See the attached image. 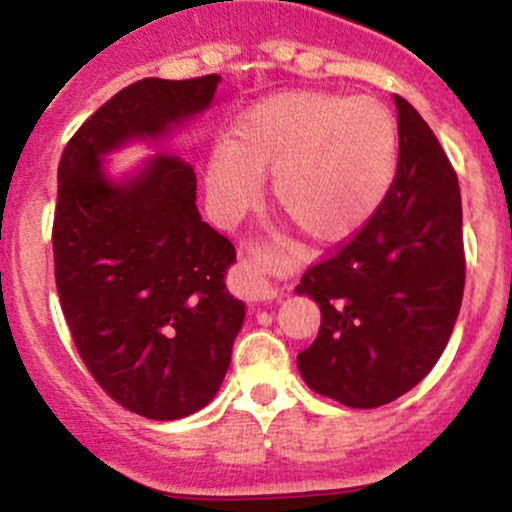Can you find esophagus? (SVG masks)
Listing matches in <instances>:
<instances>
[{"mask_svg": "<svg viewBox=\"0 0 512 512\" xmlns=\"http://www.w3.org/2000/svg\"><path fill=\"white\" fill-rule=\"evenodd\" d=\"M236 276L238 291L243 293L248 301H269V298L276 296L272 269H269L267 257H264L262 252H245L238 262Z\"/></svg>", "mask_w": 512, "mask_h": 512, "instance_id": "1", "label": "esophagus"}]
</instances>
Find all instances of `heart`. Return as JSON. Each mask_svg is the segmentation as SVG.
Returning a JSON list of instances; mask_svg holds the SVG:
<instances>
[{"instance_id":"obj_1","label":"heart","mask_w":512,"mask_h":512,"mask_svg":"<svg viewBox=\"0 0 512 512\" xmlns=\"http://www.w3.org/2000/svg\"><path fill=\"white\" fill-rule=\"evenodd\" d=\"M397 168V125L370 96L293 91L250 108L204 168L211 207L233 219L272 170V195L313 240L351 236L380 207Z\"/></svg>"}]
</instances>
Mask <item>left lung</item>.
<instances>
[{"instance_id":"1","label":"left lung","mask_w":512,"mask_h":512,"mask_svg":"<svg viewBox=\"0 0 512 512\" xmlns=\"http://www.w3.org/2000/svg\"><path fill=\"white\" fill-rule=\"evenodd\" d=\"M399 161L366 226L296 286L320 305V332L298 354L317 395L351 409L395 402L436 366L464 291L462 199L436 134L395 96Z\"/></svg>"}]
</instances>
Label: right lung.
I'll use <instances>...</instances> for the list:
<instances>
[{
  "label": "right lung",
  "mask_w": 512,
  "mask_h": 512,
  "mask_svg": "<svg viewBox=\"0 0 512 512\" xmlns=\"http://www.w3.org/2000/svg\"><path fill=\"white\" fill-rule=\"evenodd\" d=\"M221 76L142 79L69 139L57 168L55 281L76 351L117 404L154 421L207 407L231 366L245 303L226 289L231 240L202 221L195 170L158 149L110 175L105 156L161 146L214 101Z\"/></svg>",
  "instance_id": "add662e5"
}]
</instances>
